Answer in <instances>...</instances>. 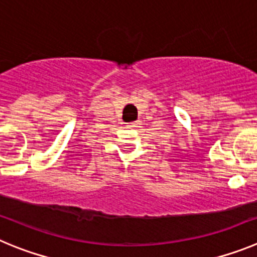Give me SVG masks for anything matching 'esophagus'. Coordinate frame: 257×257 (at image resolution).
<instances>
[{"mask_svg": "<svg viewBox=\"0 0 257 257\" xmlns=\"http://www.w3.org/2000/svg\"><path fill=\"white\" fill-rule=\"evenodd\" d=\"M129 126H132V128H140L141 121H140V120H138V121H133V123L129 124Z\"/></svg>", "mask_w": 257, "mask_h": 257, "instance_id": "34e87169", "label": "esophagus"}]
</instances>
